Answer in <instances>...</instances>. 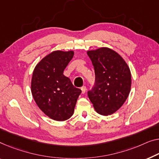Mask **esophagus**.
<instances>
[{
	"label": "esophagus",
	"mask_w": 159,
	"mask_h": 159,
	"mask_svg": "<svg viewBox=\"0 0 159 159\" xmlns=\"http://www.w3.org/2000/svg\"><path fill=\"white\" fill-rule=\"evenodd\" d=\"M86 86H83V87H81V91H82V93L84 94V93H86Z\"/></svg>",
	"instance_id": "34e87169"
}]
</instances>
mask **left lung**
<instances>
[{"instance_id":"8db88e82","label":"left lung","mask_w":159,"mask_h":159,"mask_svg":"<svg viewBox=\"0 0 159 159\" xmlns=\"http://www.w3.org/2000/svg\"><path fill=\"white\" fill-rule=\"evenodd\" d=\"M87 54L96 75L95 85L88 96L97 113L113 114L125 103L131 91L129 66L119 54L106 47L89 51Z\"/></svg>"}]
</instances>
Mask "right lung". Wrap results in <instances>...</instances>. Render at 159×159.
<instances>
[{"label":"right lung","mask_w":159,"mask_h":159,"mask_svg":"<svg viewBox=\"0 0 159 159\" xmlns=\"http://www.w3.org/2000/svg\"><path fill=\"white\" fill-rule=\"evenodd\" d=\"M72 51H56L44 57L34 68L31 93L40 109L49 118L63 121L72 116L81 90L63 75L73 58Z\"/></svg>","instance_id":"obj_1"}]
</instances>
